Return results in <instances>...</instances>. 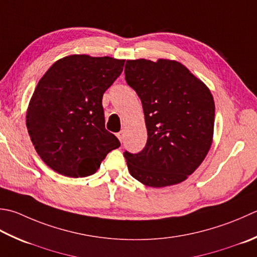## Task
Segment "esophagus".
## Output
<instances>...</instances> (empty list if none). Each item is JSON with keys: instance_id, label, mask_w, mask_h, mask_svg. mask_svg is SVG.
I'll list each match as a JSON object with an SVG mask.
<instances>
[{"instance_id": "obj_1", "label": "esophagus", "mask_w": 257, "mask_h": 257, "mask_svg": "<svg viewBox=\"0 0 257 257\" xmlns=\"http://www.w3.org/2000/svg\"><path fill=\"white\" fill-rule=\"evenodd\" d=\"M117 137H118V139L120 140V142H123V132H120V133H118L117 134Z\"/></svg>"}]
</instances>
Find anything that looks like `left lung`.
Wrapping results in <instances>:
<instances>
[{
	"label": "left lung",
	"mask_w": 257,
	"mask_h": 257,
	"mask_svg": "<svg viewBox=\"0 0 257 257\" xmlns=\"http://www.w3.org/2000/svg\"><path fill=\"white\" fill-rule=\"evenodd\" d=\"M124 77L142 100L148 133L142 152L123 153L130 175L149 187L184 182L212 146L215 103L209 89L174 60H127Z\"/></svg>",
	"instance_id": "1"
}]
</instances>
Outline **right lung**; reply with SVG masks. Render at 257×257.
I'll return each instance as SVG.
<instances>
[{"instance_id": "1", "label": "right lung", "mask_w": 257, "mask_h": 257, "mask_svg": "<svg viewBox=\"0 0 257 257\" xmlns=\"http://www.w3.org/2000/svg\"><path fill=\"white\" fill-rule=\"evenodd\" d=\"M124 60L73 54L53 63L35 88L27 127L38 155L54 172L87 177L97 172L118 138L104 127L102 95Z\"/></svg>"}]
</instances>
